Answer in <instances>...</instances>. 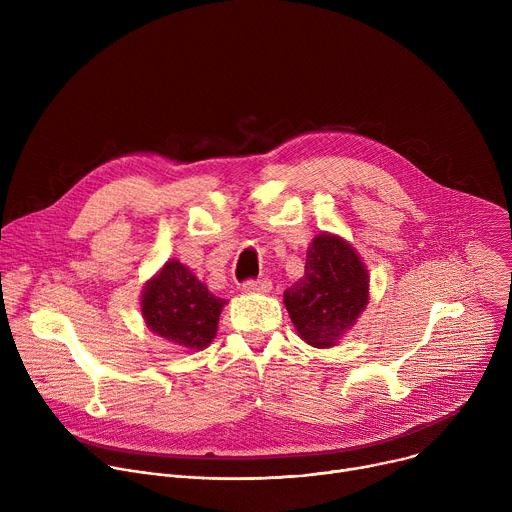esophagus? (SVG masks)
I'll list each match as a JSON object with an SVG mask.
<instances>
[{
  "label": "esophagus",
  "instance_id": "1",
  "mask_svg": "<svg viewBox=\"0 0 512 512\" xmlns=\"http://www.w3.org/2000/svg\"><path fill=\"white\" fill-rule=\"evenodd\" d=\"M245 294H269L271 291V281L269 279H249L241 285Z\"/></svg>",
  "mask_w": 512,
  "mask_h": 512
}]
</instances>
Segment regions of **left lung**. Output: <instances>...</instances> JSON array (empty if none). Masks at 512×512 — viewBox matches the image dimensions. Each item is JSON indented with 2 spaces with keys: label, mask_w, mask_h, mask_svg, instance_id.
Here are the masks:
<instances>
[{
  "label": "left lung",
  "mask_w": 512,
  "mask_h": 512,
  "mask_svg": "<svg viewBox=\"0 0 512 512\" xmlns=\"http://www.w3.org/2000/svg\"><path fill=\"white\" fill-rule=\"evenodd\" d=\"M369 271L342 237L320 233L306 255L304 277L283 291L298 336L316 348L336 346L369 304Z\"/></svg>",
  "instance_id": "1"
}]
</instances>
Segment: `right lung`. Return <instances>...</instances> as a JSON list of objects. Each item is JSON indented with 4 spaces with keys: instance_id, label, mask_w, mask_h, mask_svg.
I'll list each match as a JSON object with an SVG mask.
<instances>
[{
    "instance_id": "add662e5",
    "label": "right lung",
    "mask_w": 512,
    "mask_h": 512,
    "mask_svg": "<svg viewBox=\"0 0 512 512\" xmlns=\"http://www.w3.org/2000/svg\"><path fill=\"white\" fill-rule=\"evenodd\" d=\"M139 304L145 326L156 336L184 352H198L214 340L227 300L216 298L184 263L168 259L145 281Z\"/></svg>"
}]
</instances>
